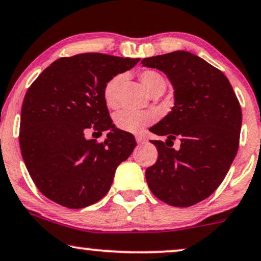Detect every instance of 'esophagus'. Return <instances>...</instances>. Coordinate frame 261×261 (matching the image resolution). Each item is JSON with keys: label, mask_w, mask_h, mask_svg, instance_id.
Instances as JSON below:
<instances>
[{"label": "esophagus", "mask_w": 261, "mask_h": 261, "mask_svg": "<svg viewBox=\"0 0 261 261\" xmlns=\"http://www.w3.org/2000/svg\"><path fill=\"white\" fill-rule=\"evenodd\" d=\"M136 141H137V143H143V142H146L147 139L144 136H141V135H137Z\"/></svg>", "instance_id": "obj_1"}]
</instances>
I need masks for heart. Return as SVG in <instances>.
Listing matches in <instances>:
<instances>
[{
	"label": "heart",
	"mask_w": 261,
	"mask_h": 261,
	"mask_svg": "<svg viewBox=\"0 0 261 261\" xmlns=\"http://www.w3.org/2000/svg\"><path fill=\"white\" fill-rule=\"evenodd\" d=\"M124 80V75L119 74L113 76L108 83L106 84L103 89V98H105L106 105L109 108H115L118 105V90ZM140 80L143 87L150 96L154 95L155 92L163 91L164 92L166 83L164 77L162 76L158 71L154 70H144L140 74ZM156 115L154 112H133V111H121L118 112L114 117L115 126L125 133L139 134L144 130L148 125L155 120Z\"/></svg>",
	"instance_id": "heart-1"
}]
</instances>
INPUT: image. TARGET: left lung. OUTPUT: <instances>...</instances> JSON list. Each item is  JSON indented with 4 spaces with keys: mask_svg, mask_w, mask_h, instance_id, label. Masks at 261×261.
I'll return each mask as SVG.
<instances>
[{
    "mask_svg": "<svg viewBox=\"0 0 261 261\" xmlns=\"http://www.w3.org/2000/svg\"><path fill=\"white\" fill-rule=\"evenodd\" d=\"M143 67L164 73L174 87L171 112L149 128L166 141L146 180L156 198L172 206H191L220 186L237 154L242 111L230 81L198 56L175 51L143 58ZM175 139L180 148L175 150Z\"/></svg>",
    "mask_w": 261,
    "mask_h": 261,
    "instance_id": "1",
    "label": "left lung"
}]
</instances>
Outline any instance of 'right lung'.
I'll return each mask as SVG.
<instances>
[{"instance_id":"add662e5","label":"right lung","mask_w":261,"mask_h":261,"mask_svg":"<svg viewBox=\"0 0 261 261\" xmlns=\"http://www.w3.org/2000/svg\"><path fill=\"white\" fill-rule=\"evenodd\" d=\"M139 62L81 53L57 59L31 84L21 106L19 144L31 178L48 199L80 209L109 191L136 141L113 124L103 89ZM103 130L109 131L105 143L87 139Z\"/></svg>"}]
</instances>
